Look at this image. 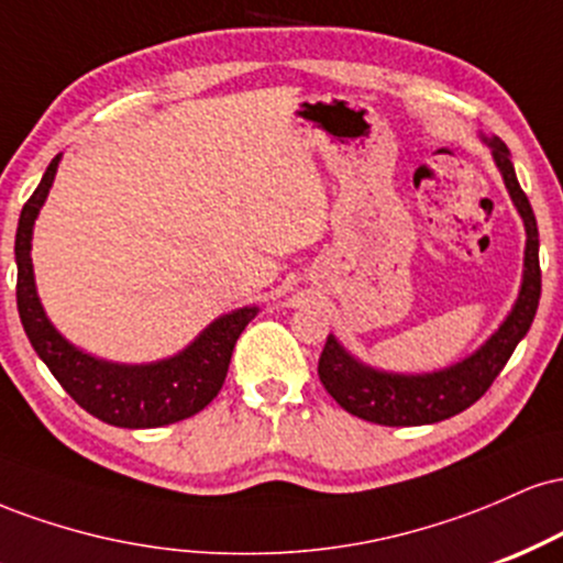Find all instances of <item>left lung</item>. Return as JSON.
Listing matches in <instances>:
<instances>
[{"label":"left lung","instance_id":"obj_1","mask_svg":"<svg viewBox=\"0 0 563 563\" xmlns=\"http://www.w3.org/2000/svg\"><path fill=\"white\" fill-rule=\"evenodd\" d=\"M493 153L503 183L525 222V269L514 307L484 344L468 357L431 373L380 371L354 357L331 333L320 354V380L328 394L352 416L380 426H426L457 416L471 407L500 376L516 344L525 339L540 303V235L529 198L516 179L510 151L500 137L479 134Z\"/></svg>","mask_w":563,"mask_h":563}]
</instances>
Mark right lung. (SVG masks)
<instances>
[{
	"mask_svg": "<svg viewBox=\"0 0 563 563\" xmlns=\"http://www.w3.org/2000/svg\"><path fill=\"white\" fill-rule=\"evenodd\" d=\"M63 153L49 161L42 183L23 206L15 232L18 312L23 331L57 384L89 416L119 429H158L196 416L222 389L228 378L232 349L243 328L260 314V307H238L219 314L187 344L183 352L156 363H113L84 352L53 325L36 290L31 241L34 224L49 187L55 183Z\"/></svg>",
	"mask_w": 563,
	"mask_h": 563,
	"instance_id": "1",
	"label": "right lung"
}]
</instances>
